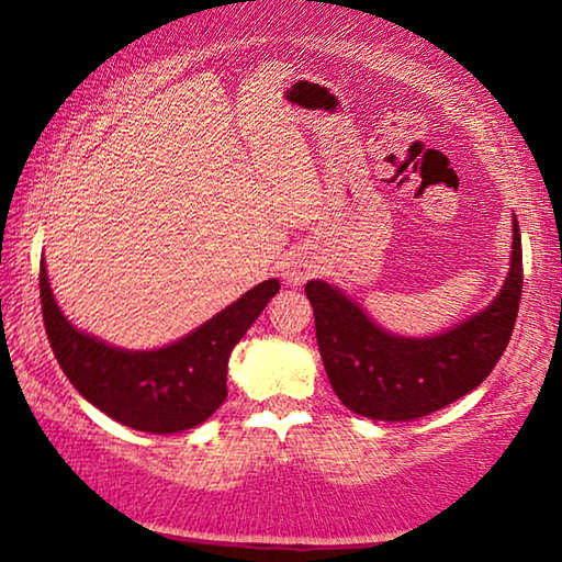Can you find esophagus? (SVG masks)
<instances>
[{"instance_id": "obj_1", "label": "esophagus", "mask_w": 562, "mask_h": 562, "mask_svg": "<svg viewBox=\"0 0 562 562\" xmlns=\"http://www.w3.org/2000/svg\"><path fill=\"white\" fill-rule=\"evenodd\" d=\"M317 270V258L315 255H310L307 250H297L292 252L288 262L282 265V280L284 284H292V288H297L304 280H310V274Z\"/></svg>"}]
</instances>
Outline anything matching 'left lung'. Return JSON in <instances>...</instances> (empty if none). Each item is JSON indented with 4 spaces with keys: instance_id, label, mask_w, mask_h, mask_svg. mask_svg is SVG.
<instances>
[{
    "instance_id": "1",
    "label": "left lung",
    "mask_w": 562,
    "mask_h": 562,
    "mask_svg": "<svg viewBox=\"0 0 562 562\" xmlns=\"http://www.w3.org/2000/svg\"><path fill=\"white\" fill-rule=\"evenodd\" d=\"M522 290V250L513 217L506 284L486 310L436 337L408 339L376 327L347 294L310 280L315 329L329 384L339 402L376 422H412L479 386L508 347Z\"/></svg>"
}]
</instances>
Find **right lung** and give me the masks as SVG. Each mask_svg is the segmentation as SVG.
Wrapping results in <instances>:
<instances>
[{
	"mask_svg": "<svg viewBox=\"0 0 562 562\" xmlns=\"http://www.w3.org/2000/svg\"><path fill=\"white\" fill-rule=\"evenodd\" d=\"M46 337L64 374L113 422L146 434H178L211 418L227 396V359L268 302L278 280L260 282L188 337L154 351L109 347L61 315L40 265Z\"/></svg>",
	"mask_w": 562,
	"mask_h": 562,
	"instance_id": "obj_1",
	"label": "right lung"
}]
</instances>
